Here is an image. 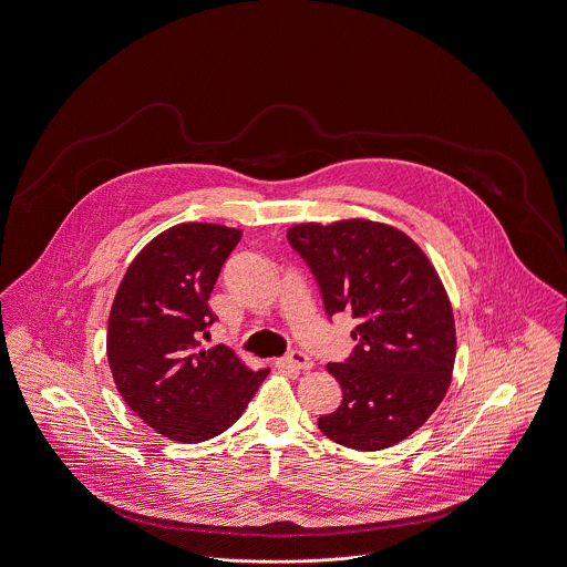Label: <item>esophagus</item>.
<instances>
[{
  "label": "esophagus",
  "mask_w": 567,
  "mask_h": 567,
  "mask_svg": "<svg viewBox=\"0 0 567 567\" xmlns=\"http://www.w3.org/2000/svg\"><path fill=\"white\" fill-rule=\"evenodd\" d=\"M276 368H280V370L307 372V370H311V368H313V359H311L309 354L300 352V350H293V352H289L287 357L278 359V361H276Z\"/></svg>",
  "instance_id": "1"
}]
</instances>
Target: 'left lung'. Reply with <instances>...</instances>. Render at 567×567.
<instances>
[{"label":"left lung","mask_w":567,"mask_h":567,"mask_svg":"<svg viewBox=\"0 0 567 567\" xmlns=\"http://www.w3.org/2000/svg\"><path fill=\"white\" fill-rule=\"evenodd\" d=\"M287 239L311 267L326 313L357 319L354 352L326 365L343 400L317 420L319 431L361 452L406 440L452 380L456 330L440 274L411 237L380 221L296 224Z\"/></svg>","instance_id":"8db88e82"}]
</instances>
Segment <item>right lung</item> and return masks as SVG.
<instances>
[{"instance_id": "right-lung-1", "label": "right lung", "mask_w": 567, "mask_h": 567, "mask_svg": "<svg viewBox=\"0 0 567 567\" xmlns=\"http://www.w3.org/2000/svg\"><path fill=\"white\" fill-rule=\"evenodd\" d=\"M241 230L178 224L130 262L109 315L106 354L127 406L158 435L199 443L230 429L269 370L228 346L202 348L208 298Z\"/></svg>"}]
</instances>
